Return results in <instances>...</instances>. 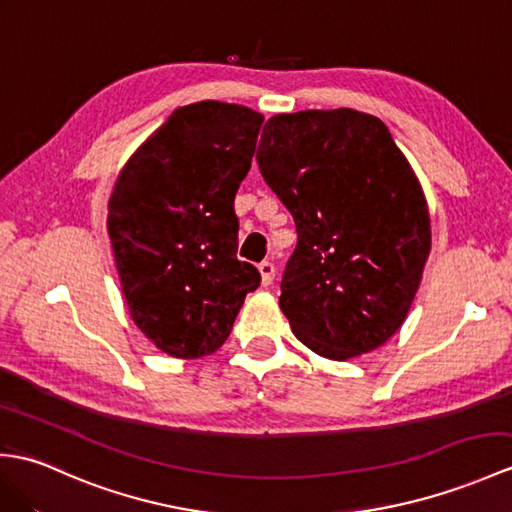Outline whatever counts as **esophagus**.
<instances>
[{
  "label": "esophagus",
  "instance_id": "esophagus-1",
  "mask_svg": "<svg viewBox=\"0 0 512 512\" xmlns=\"http://www.w3.org/2000/svg\"><path fill=\"white\" fill-rule=\"evenodd\" d=\"M257 268L261 272V283L270 285L272 279H275V264H272V261H261Z\"/></svg>",
  "mask_w": 512,
  "mask_h": 512
}]
</instances>
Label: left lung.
Listing matches in <instances>:
<instances>
[{"instance_id":"1","label":"left lung","mask_w":512,"mask_h":512,"mask_svg":"<svg viewBox=\"0 0 512 512\" xmlns=\"http://www.w3.org/2000/svg\"><path fill=\"white\" fill-rule=\"evenodd\" d=\"M257 165L299 237L279 296L294 336L329 360L382 347L432 244L421 185L386 124L353 109L275 115Z\"/></svg>"}]
</instances>
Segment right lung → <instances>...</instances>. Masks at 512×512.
Wrapping results in <instances>:
<instances>
[{
  "instance_id": "add662e5",
  "label": "right lung",
  "mask_w": 512,
  "mask_h": 512,
  "mask_svg": "<svg viewBox=\"0 0 512 512\" xmlns=\"http://www.w3.org/2000/svg\"><path fill=\"white\" fill-rule=\"evenodd\" d=\"M264 115L227 102L176 109L117 178L109 235L135 325L174 358L229 338L259 270L237 259L233 202Z\"/></svg>"
}]
</instances>
